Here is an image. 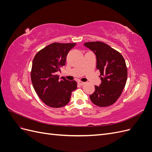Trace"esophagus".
Segmentation results:
<instances>
[{"mask_svg":"<svg viewBox=\"0 0 152 152\" xmlns=\"http://www.w3.org/2000/svg\"><path fill=\"white\" fill-rule=\"evenodd\" d=\"M77 83H78V84L80 85V86H82V85H84L85 84V82H82V81H78Z\"/></svg>","mask_w":152,"mask_h":152,"instance_id":"34e87169","label":"esophagus"}]
</instances>
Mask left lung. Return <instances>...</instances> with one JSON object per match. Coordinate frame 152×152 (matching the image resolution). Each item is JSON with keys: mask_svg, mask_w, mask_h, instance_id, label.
<instances>
[{"mask_svg": "<svg viewBox=\"0 0 152 152\" xmlns=\"http://www.w3.org/2000/svg\"><path fill=\"white\" fill-rule=\"evenodd\" d=\"M93 51L96 58V68L100 72L102 82L95 86V91L89 96L92 103L100 107L113 104L120 97L126 86L127 69L121 53L102 42L84 44Z\"/></svg>", "mask_w": 152, "mask_h": 152, "instance_id": "1", "label": "left lung"}]
</instances>
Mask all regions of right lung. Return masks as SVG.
<instances>
[{
    "mask_svg": "<svg viewBox=\"0 0 152 152\" xmlns=\"http://www.w3.org/2000/svg\"><path fill=\"white\" fill-rule=\"evenodd\" d=\"M75 43H53L35 56L31 71L34 88L42 102L50 107L61 108L67 104L77 82L59 77L58 72L65 65L68 52Z\"/></svg>",
    "mask_w": 152,
    "mask_h": 152,
    "instance_id": "1",
    "label": "right lung"
}]
</instances>
